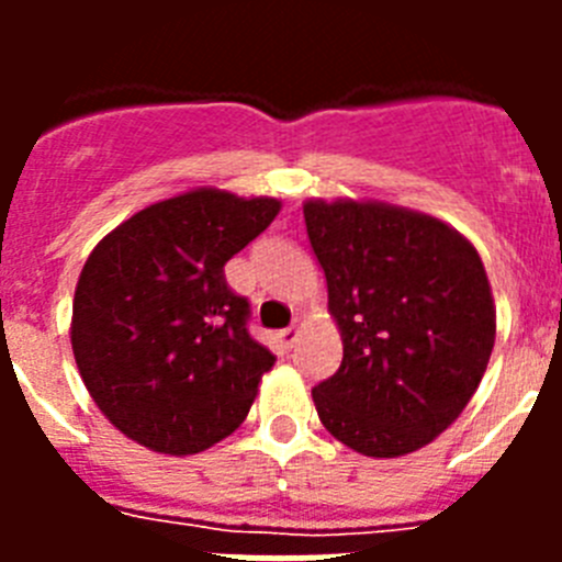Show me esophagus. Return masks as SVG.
I'll list each match as a JSON object with an SVG mask.
<instances>
[{
    "label": "esophagus",
    "instance_id": "34e87169",
    "mask_svg": "<svg viewBox=\"0 0 562 562\" xmlns=\"http://www.w3.org/2000/svg\"><path fill=\"white\" fill-rule=\"evenodd\" d=\"M297 335H301V324H297V321H295V324H292L290 329H284L278 337H281V342H284L286 349H292V346H295V340H297Z\"/></svg>",
    "mask_w": 562,
    "mask_h": 562
}]
</instances>
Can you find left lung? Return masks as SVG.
I'll return each instance as SVG.
<instances>
[{"label": "left lung", "instance_id": "1", "mask_svg": "<svg viewBox=\"0 0 562 562\" xmlns=\"http://www.w3.org/2000/svg\"><path fill=\"white\" fill-rule=\"evenodd\" d=\"M306 233L342 340L340 369L312 389L346 448L396 459L448 430L495 346L481 256L448 222L374 200H306Z\"/></svg>", "mask_w": 562, "mask_h": 562}]
</instances>
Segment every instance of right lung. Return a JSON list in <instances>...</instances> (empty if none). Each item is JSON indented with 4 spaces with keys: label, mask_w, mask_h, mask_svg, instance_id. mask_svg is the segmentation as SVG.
I'll use <instances>...</instances> for the list:
<instances>
[{
    "label": "right lung",
    "mask_w": 562,
    "mask_h": 562,
    "mask_svg": "<svg viewBox=\"0 0 562 562\" xmlns=\"http://www.w3.org/2000/svg\"><path fill=\"white\" fill-rule=\"evenodd\" d=\"M272 196L193 188L154 202L89 252L72 301V355L114 428L154 453L191 456L245 422L270 349L225 265L270 227Z\"/></svg>",
    "instance_id": "add662e5"
}]
</instances>
